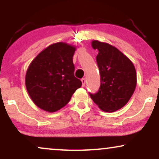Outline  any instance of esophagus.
Wrapping results in <instances>:
<instances>
[{"instance_id":"obj_1","label":"esophagus","mask_w":159,"mask_h":159,"mask_svg":"<svg viewBox=\"0 0 159 159\" xmlns=\"http://www.w3.org/2000/svg\"><path fill=\"white\" fill-rule=\"evenodd\" d=\"M81 82H82V86H85V84H86V79H85V78H82Z\"/></svg>"}]
</instances>
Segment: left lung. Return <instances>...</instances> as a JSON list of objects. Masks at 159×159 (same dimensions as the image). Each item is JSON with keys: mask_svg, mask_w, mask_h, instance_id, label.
<instances>
[{"mask_svg": "<svg viewBox=\"0 0 159 159\" xmlns=\"http://www.w3.org/2000/svg\"><path fill=\"white\" fill-rule=\"evenodd\" d=\"M92 47L98 51L96 62L101 85L96 93L90 96L101 110L114 112L125 106L134 93L135 68L126 56L108 43L93 40Z\"/></svg>", "mask_w": 159, "mask_h": 159, "instance_id": "8db88e82", "label": "left lung"}]
</instances>
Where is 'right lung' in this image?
<instances>
[{
  "label": "right lung",
  "mask_w": 159,
  "mask_h": 159,
  "mask_svg": "<svg viewBox=\"0 0 159 159\" xmlns=\"http://www.w3.org/2000/svg\"><path fill=\"white\" fill-rule=\"evenodd\" d=\"M75 47L65 43L49 45L33 60L25 84L29 96L39 108L55 112L69 102L82 84L75 77L72 61Z\"/></svg>",
  "instance_id": "obj_1"
}]
</instances>
